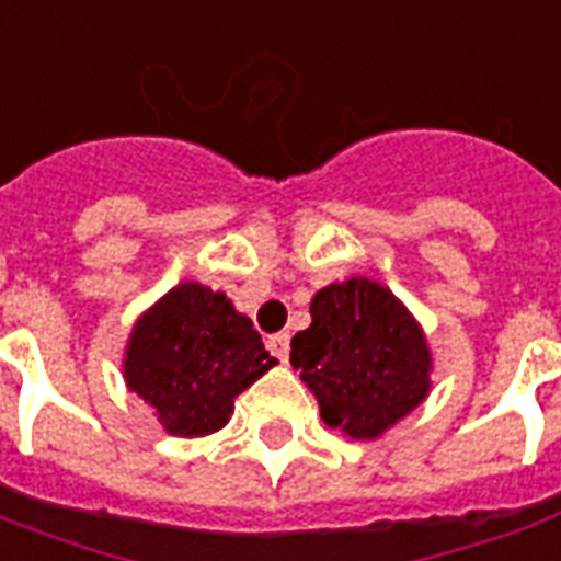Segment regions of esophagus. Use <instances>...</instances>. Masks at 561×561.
<instances>
[{
	"mask_svg": "<svg viewBox=\"0 0 561 561\" xmlns=\"http://www.w3.org/2000/svg\"><path fill=\"white\" fill-rule=\"evenodd\" d=\"M266 347L272 353H275V356L280 358V362H286V358H289V333L272 335V339H268V342H266Z\"/></svg>",
	"mask_w": 561,
	"mask_h": 561,
	"instance_id": "34e87169",
	"label": "esophagus"
}]
</instances>
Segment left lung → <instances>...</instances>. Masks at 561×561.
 I'll return each instance as SVG.
<instances>
[{
	"mask_svg": "<svg viewBox=\"0 0 561 561\" xmlns=\"http://www.w3.org/2000/svg\"><path fill=\"white\" fill-rule=\"evenodd\" d=\"M312 324L293 339L295 370L321 420L353 440H376L432 388V351L405 304L376 280L351 277L316 293Z\"/></svg>",
	"mask_w": 561,
	"mask_h": 561,
	"instance_id": "obj_1",
	"label": "left lung"
}]
</instances>
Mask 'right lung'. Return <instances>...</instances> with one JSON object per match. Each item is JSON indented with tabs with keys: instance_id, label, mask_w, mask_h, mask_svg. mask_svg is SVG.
<instances>
[{
	"instance_id": "1",
	"label": "right lung",
	"mask_w": 561,
	"mask_h": 561,
	"mask_svg": "<svg viewBox=\"0 0 561 561\" xmlns=\"http://www.w3.org/2000/svg\"><path fill=\"white\" fill-rule=\"evenodd\" d=\"M277 358L252 318L222 293L185 280L138 318L127 342L124 379L173 437L219 432L243 393Z\"/></svg>"
}]
</instances>
